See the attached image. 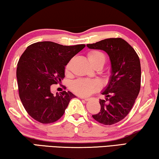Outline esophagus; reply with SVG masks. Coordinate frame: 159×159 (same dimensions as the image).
Instances as JSON below:
<instances>
[{
    "label": "esophagus",
    "instance_id": "obj_1",
    "mask_svg": "<svg viewBox=\"0 0 159 159\" xmlns=\"http://www.w3.org/2000/svg\"><path fill=\"white\" fill-rule=\"evenodd\" d=\"M80 99H84L85 100V101H89V99H89V98H86V97H80Z\"/></svg>",
    "mask_w": 159,
    "mask_h": 159
}]
</instances>
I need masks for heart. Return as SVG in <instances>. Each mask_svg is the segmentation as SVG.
<instances>
[{"instance_id": "obj_1", "label": "heart", "mask_w": 159, "mask_h": 159, "mask_svg": "<svg viewBox=\"0 0 159 159\" xmlns=\"http://www.w3.org/2000/svg\"><path fill=\"white\" fill-rule=\"evenodd\" d=\"M89 61L94 67L104 66L106 62L105 55L99 51H91L87 54ZM70 64L66 66V73H69ZM102 86L101 82L96 79H79L73 80L70 84V89L77 95L80 97H88L100 89Z\"/></svg>"}]
</instances>
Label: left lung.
I'll return each instance as SVG.
<instances>
[{
  "mask_svg": "<svg viewBox=\"0 0 159 159\" xmlns=\"http://www.w3.org/2000/svg\"><path fill=\"white\" fill-rule=\"evenodd\" d=\"M86 46L106 52L111 62L108 84L102 91L106 100L99 99L101 110L92 117L103 125L115 124L128 115L139 93L141 80L139 57L122 38L105 39Z\"/></svg>",
  "mask_w": 159,
  "mask_h": 159,
  "instance_id": "obj_1",
  "label": "left lung"
}]
</instances>
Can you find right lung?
<instances>
[{"instance_id": "right-lung-1", "label": "right lung", "mask_w": 159, "mask_h": 159, "mask_svg": "<svg viewBox=\"0 0 159 159\" xmlns=\"http://www.w3.org/2000/svg\"><path fill=\"white\" fill-rule=\"evenodd\" d=\"M85 47L39 42L29 46L21 55L16 69L19 97L33 119L43 124L56 122L63 115L70 100L76 97L66 91L53 94L50 87L61 82L65 66Z\"/></svg>"}]
</instances>
